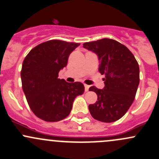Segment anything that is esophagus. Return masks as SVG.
<instances>
[{"instance_id": "1", "label": "esophagus", "mask_w": 159, "mask_h": 159, "mask_svg": "<svg viewBox=\"0 0 159 159\" xmlns=\"http://www.w3.org/2000/svg\"><path fill=\"white\" fill-rule=\"evenodd\" d=\"M89 88H90V86L89 85H88V84H84V88H85V91H88V90H89Z\"/></svg>"}]
</instances>
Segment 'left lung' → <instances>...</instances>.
I'll return each mask as SVG.
<instances>
[{
    "label": "left lung",
    "mask_w": 159,
    "mask_h": 159,
    "mask_svg": "<svg viewBox=\"0 0 159 159\" xmlns=\"http://www.w3.org/2000/svg\"><path fill=\"white\" fill-rule=\"evenodd\" d=\"M84 49L93 52L99 60V71L105 75L104 88L92 86L89 91L98 101L88 106L91 116L104 123H112L125 115L133 103L139 84V67L133 53L124 45L111 39L85 43Z\"/></svg>",
    "instance_id": "left-lung-1"
}]
</instances>
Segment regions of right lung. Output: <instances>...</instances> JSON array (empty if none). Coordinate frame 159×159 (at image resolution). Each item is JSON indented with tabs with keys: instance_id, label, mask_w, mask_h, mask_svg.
<instances>
[{
	"instance_id": "1",
	"label": "right lung",
	"mask_w": 159,
	"mask_h": 159,
	"mask_svg": "<svg viewBox=\"0 0 159 159\" xmlns=\"http://www.w3.org/2000/svg\"><path fill=\"white\" fill-rule=\"evenodd\" d=\"M78 46L79 43L49 40L33 48L23 60V91L32 111L41 120L57 122L66 118L75 98L84 93L82 83L58 78L69 55Z\"/></svg>"
}]
</instances>
